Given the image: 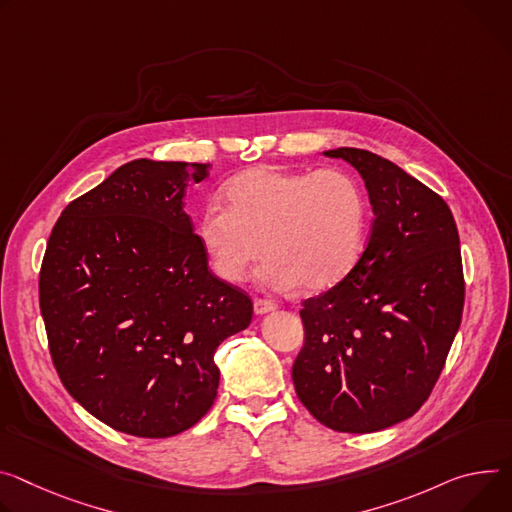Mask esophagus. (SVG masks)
Instances as JSON below:
<instances>
[{"label": "esophagus", "instance_id": "esophagus-1", "mask_svg": "<svg viewBox=\"0 0 512 512\" xmlns=\"http://www.w3.org/2000/svg\"><path fill=\"white\" fill-rule=\"evenodd\" d=\"M253 308H255V312H257V314H267V312L277 310V304H275V302H271V300H267V298H255Z\"/></svg>", "mask_w": 512, "mask_h": 512}]
</instances>
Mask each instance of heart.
<instances>
[{
	"label": "heart",
	"instance_id": "heart-1",
	"mask_svg": "<svg viewBox=\"0 0 512 512\" xmlns=\"http://www.w3.org/2000/svg\"><path fill=\"white\" fill-rule=\"evenodd\" d=\"M224 208L198 220V241L214 273L241 284L265 255L259 284L284 292L298 284L324 292L359 263L369 232L361 181L341 167L277 169L257 165L222 190Z\"/></svg>",
	"mask_w": 512,
	"mask_h": 512
}]
</instances>
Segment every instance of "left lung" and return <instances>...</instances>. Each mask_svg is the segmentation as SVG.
Instances as JSON below:
<instances>
[{
  "instance_id": "8db88e82",
  "label": "left lung",
  "mask_w": 512,
  "mask_h": 512,
  "mask_svg": "<svg viewBox=\"0 0 512 512\" xmlns=\"http://www.w3.org/2000/svg\"><path fill=\"white\" fill-rule=\"evenodd\" d=\"M324 155L361 173L376 218L355 269L302 302L292 380L324 427L374 433L412 416L441 376L466 298L459 235L445 200L392 161Z\"/></svg>"
}]
</instances>
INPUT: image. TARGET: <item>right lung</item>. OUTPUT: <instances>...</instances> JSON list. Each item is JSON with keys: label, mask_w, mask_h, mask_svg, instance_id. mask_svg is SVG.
<instances>
[{"label": "right lung", "mask_w": 512, "mask_h": 512, "mask_svg": "<svg viewBox=\"0 0 512 512\" xmlns=\"http://www.w3.org/2000/svg\"><path fill=\"white\" fill-rule=\"evenodd\" d=\"M210 163L136 159L73 200L40 265L46 339L67 392L104 425L163 439L212 408L216 347L249 327L251 296L208 269L188 183Z\"/></svg>", "instance_id": "obj_1"}]
</instances>
